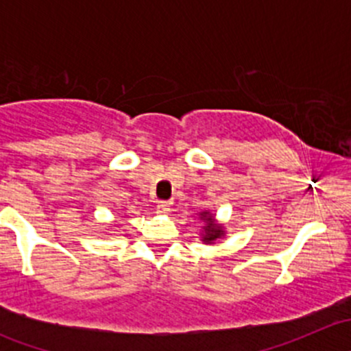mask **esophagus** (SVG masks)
I'll list each match as a JSON object with an SVG mask.
<instances>
[{"label": "esophagus", "instance_id": "esophagus-1", "mask_svg": "<svg viewBox=\"0 0 351 351\" xmlns=\"http://www.w3.org/2000/svg\"><path fill=\"white\" fill-rule=\"evenodd\" d=\"M156 210H158V214H161V215L169 214V210H171V208H169V202H158V205H156Z\"/></svg>", "mask_w": 351, "mask_h": 351}]
</instances>
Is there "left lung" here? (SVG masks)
Returning <instances> with one entry per match:
<instances>
[{"label":"left lung","instance_id":"1","mask_svg":"<svg viewBox=\"0 0 351 351\" xmlns=\"http://www.w3.org/2000/svg\"><path fill=\"white\" fill-rule=\"evenodd\" d=\"M200 219L204 222H207V224L204 226V232H202V241H204L205 244L214 243L215 239H219L224 236V228L214 221V215H212L210 212L208 210L202 212Z\"/></svg>","mask_w":351,"mask_h":351}]
</instances>
